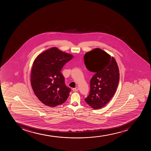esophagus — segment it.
Masks as SVG:
<instances>
[{"mask_svg": "<svg viewBox=\"0 0 151 151\" xmlns=\"http://www.w3.org/2000/svg\"><path fill=\"white\" fill-rule=\"evenodd\" d=\"M73 91L74 92H76V91H78L79 90V88L78 87L75 88H73Z\"/></svg>", "mask_w": 151, "mask_h": 151, "instance_id": "esophagus-1", "label": "esophagus"}]
</instances>
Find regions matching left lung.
Here are the masks:
<instances>
[{"label":"left lung","instance_id":"8db88e82","mask_svg":"<svg viewBox=\"0 0 151 151\" xmlns=\"http://www.w3.org/2000/svg\"><path fill=\"white\" fill-rule=\"evenodd\" d=\"M85 65L95 72L90 80L89 95L85 101L94 110L104 107L115 93L120 78L119 69L113 57L100 48L85 53Z\"/></svg>","mask_w":151,"mask_h":151}]
</instances>
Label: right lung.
I'll use <instances>...</instances> for the list:
<instances>
[{
	"mask_svg": "<svg viewBox=\"0 0 151 151\" xmlns=\"http://www.w3.org/2000/svg\"><path fill=\"white\" fill-rule=\"evenodd\" d=\"M70 54L52 47L38 55L33 63L30 80L33 91L41 102L54 107L67 100L71 91L61 70L73 58Z\"/></svg>",
	"mask_w": 151,
	"mask_h": 151,
	"instance_id": "obj_1",
	"label": "right lung"
}]
</instances>
